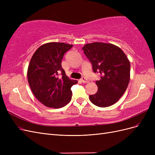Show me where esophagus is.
Segmentation results:
<instances>
[{
    "label": "esophagus",
    "mask_w": 155,
    "mask_h": 155,
    "mask_svg": "<svg viewBox=\"0 0 155 155\" xmlns=\"http://www.w3.org/2000/svg\"><path fill=\"white\" fill-rule=\"evenodd\" d=\"M81 82L83 83H88L89 82L85 77H83V78L81 79Z\"/></svg>",
    "instance_id": "obj_1"
}]
</instances>
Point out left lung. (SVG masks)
I'll return each instance as SVG.
<instances>
[{"label":"left lung","mask_w":155,"mask_h":155,"mask_svg":"<svg viewBox=\"0 0 155 155\" xmlns=\"http://www.w3.org/2000/svg\"><path fill=\"white\" fill-rule=\"evenodd\" d=\"M83 52L92 65L94 72H99L96 81L97 92L89 96L93 104L100 107L111 106L119 100L128 87L130 80V62L118 46L110 43L86 44Z\"/></svg>","instance_id":"8db88e82"}]
</instances>
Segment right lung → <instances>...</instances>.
Returning a JSON list of instances; mask_svg holds the SVG:
<instances>
[{"mask_svg": "<svg viewBox=\"0 0 155 155\" xmlns=\"http://www.w3.org/2000/svg\"><path fill=\"white\" fill-rule=\"evenodd\" d=\"M72 46L64 43H48L41 45L32 55L28 81L34 95L46 107L59 109L72 99L70 88L78 81L66 76L61 61L64 53ZM60 72L62 78H59Z\"/></svg>", "mask_w": 155, "mask_h": 155, "instance_id": "obj_1", "label": "right lung"}]
</instances>
